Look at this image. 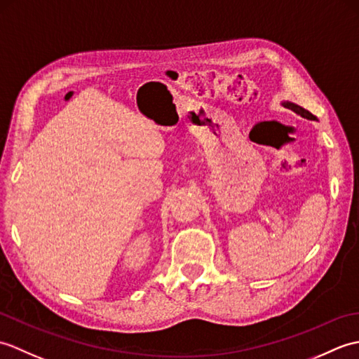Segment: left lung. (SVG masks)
<instances>
[{
    "label": "left lung",
    "instance_id": "left-lung-1",
    "mask_svg": "<svg viewBox=\"0 0 359 359\" xmlns=\"http://www.w3.org/2000/svg\"><path fill=\"white\" fill-rule=\"evenodd\" d=\"M284 106H287L288 109H292V111H294L296 114H299V116H302V117H306V118H310V120H316V117L313 116V114L311 112H309L307 109H304V108H301V106H297V104H294V103H284Z\"/></svg>",
    "mask_w": 359,
    "mask_h": 359
}]
</instances>
